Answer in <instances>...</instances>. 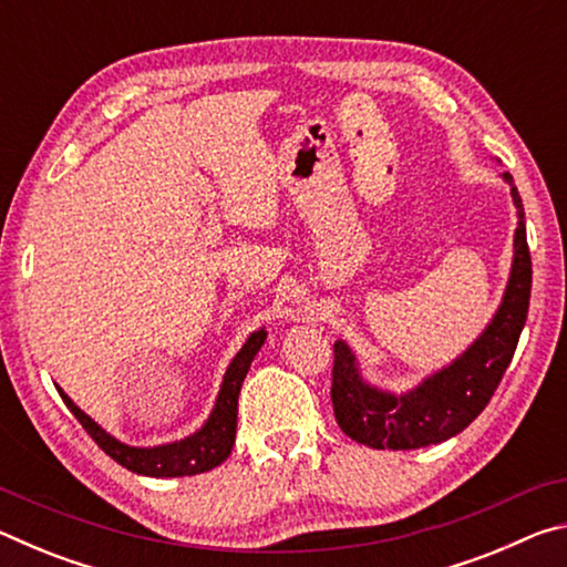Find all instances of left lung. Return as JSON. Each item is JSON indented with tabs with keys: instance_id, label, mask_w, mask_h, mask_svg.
Listing matches in <instances>:
<instances>
[{
	"instance_id": "obj_1",
	"label": "left lung",
	"mask_w": 567,
	"mask_h": 567,
	"mask_svg": "<svg viewBox=\"0 0 567 567\" xmlns=\"http://www.w3.org/2000/svg\"><path fill=\"white\" fill-rule=\"evenodd\" d=\"M517 209L513 267L503 302L480 338L447 368L433 372L402 395L362 380L348 342H334L332 408L340 430L375 450H417L455 437L491 402L511 364L530 307L533 262L525 237L523 199L511 172H503Z\"/></svg>"
}]
</instances>
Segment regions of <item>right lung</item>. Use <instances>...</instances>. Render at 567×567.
I'll return each mask as SVG.
<instances>
[{
    "instance_id": "add662e5",
    "label": "right lung",
    "mask_w": 567,
    "mask_h": 567,
    "mask_svg": "<svg viewBox=\"0 0 567 567\" xmlns=\"http://www.w3.org/2000/svg\"><path fill=\"white\" fill-rule=\"evenodd\" d=\"M265 340H267L265 328L249 334L247 342L243 344V350H239L233 358V362H229V368L223 378V385H219V392H217L215 408L205 420V425L199 427L197 433L175 440V443H165L155 447H134V445L122 443V440L112 437L107 430L100 427L87 412L76 408L72 398L64 395L62 388H56V392H60L64 405L70 408V412L76 420H80V425L87 430V435L94 440V443H97L112 460H117L122 467L147 477L199 475L217 467L219 463H225L229 453H233L235 433H237L239 388H243L249 364H252L255 354L260 352Z\"/></svg>"
}]
</instances>
